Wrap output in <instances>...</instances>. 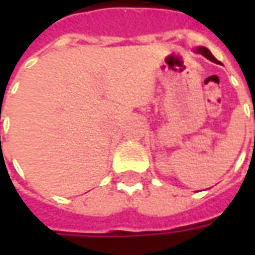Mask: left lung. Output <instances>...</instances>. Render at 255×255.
I'll use <instances>...</instances> for the list:
<instances>
[{
	"label": "left lung",
	"instance_id": "obj_1",
	"mask_svg": "<svg viewBox=\"0 0 255 255\" xmlns=\"http://www.w3.org/2000/svg\"><path fill=\"white\" fill-rule=\"evenodd\" d=\"M197 52H198V53H201L202 56H205V57L208 58V60H210V61H213V63L221 64V63H220V61H219V60H217V58H214L213 54H212V53L209 52V50H208V49H206V47H198ZM254 119H255V115H254Z\"/></svg>",
	"mask_w": 255,
	"mask_h": 255
}]
</instances>
